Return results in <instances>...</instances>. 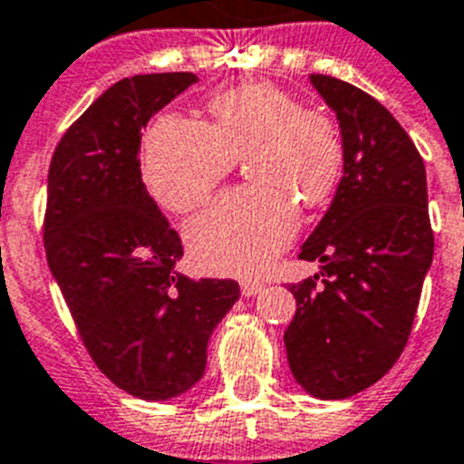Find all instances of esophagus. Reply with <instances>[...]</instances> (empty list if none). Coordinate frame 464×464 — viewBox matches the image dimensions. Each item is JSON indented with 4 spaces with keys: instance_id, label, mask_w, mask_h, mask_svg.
<instances>
[{
    "instance_id": "1",
    "label": "esophagus",
    "mask_w": 464,
    "mask_h": 464,
    "mask_svg": "<svg viewBox=\"0 0 464 464\" xmlns=\"http://www.w3.org/2000/svg\"><path fill=\"white\" fill-rule=\"evenodd\" d=\"M264 282L252 280V277H245V280L240 282V292H243V296H256V294L264 292Z\"/></svg>"
}]
</instances>
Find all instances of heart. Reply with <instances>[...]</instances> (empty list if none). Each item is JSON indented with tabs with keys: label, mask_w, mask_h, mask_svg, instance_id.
I'll list each match as a JSON object with an SVG mask.
<instances>
[{
	"label": "heart",
	"mask_w": 464,
	"mask_h": 464,
	"mask_svg": "<svg viewBox=\"0 0 464 464\" xmlns=\"http://www.w3.org/2000/svg\"><path fill=\"white\" fill-rule=\"evenodd\" d=\"M209 123L163 114L142 142V179L175 215L209 198L237 156L255 184L224 193L188 224L193 259L209 273L264 271L299 228V205L332 193L341 140L332 121L273 83H245L209 95Z\"/></svg>",
	"instance_id": "1"
}]
</instances>
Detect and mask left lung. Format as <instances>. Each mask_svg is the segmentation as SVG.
Listing matches in <instances>:
<instances>
[{"label": "left lung", "mask_w": 464, "mask_h": 464, "mask_svg": "<svg viewBox=\"0 0 464 464\" xmlns=\"http://www.w3.org/2000/svg\"><path fill=\"white\" fill-rule=\"evenodd\" d=\"M343 140V177L299 259L320 273L289 285V369L320 400H345L381 381L409 341L434 255L425 163L404 128L369 92L310 74ZM322 283H317L319 277Z\"/></svg>", "instance_id": "1"}]
</instances>
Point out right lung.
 Here are the masks:
<instances>
[{
  "label": "right lung",
  "mask_w": 464,
  "mask_h": 464,
  "mask_svg": "<svg viewBox=\"0 0 464 464\" xmlns=\"http://www.w3.org/2000/svg\"><path fill=\"white\" fill-rule=\"evenodd\" d=\"M191 72L121 79L67 128L48 168L44 245L92 362L132 397L165 401L203 378L236 280L175 271L182 240L149 196L140 142Z\"/></svg>",
  "instance_id": "1"
}]
</instances>
